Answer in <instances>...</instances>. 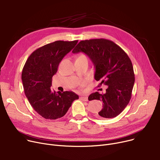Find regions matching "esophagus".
<instances>
[{
    "mask_svg": "<svg viewBox=\"0 0 160 160\" xmlns=\"http://www.w3.org/2000/svg\"><path fill=\"white\" fill-rule=\"evenodd\" d=\"M80 99L83 100V101H88V98L87 96H82L80 97Z\"/></svg>",
    "mask_w": 160,
    "mask_h": 160,
    "instance_id": "obj_1",
    "label": "esophagus"
}]
</instances>
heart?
I'll return each instance as SVG.
<instances>
[{
  "label": "heart",
  "instance_id": "1",
  "mask_svg": "<svg viewBox=\"0 0 160 160\" xmlns=\"http://www.w3.org/2000/svg\"><path fill=\"white\" fill-rule=\"evenodd\" d=\"M82 56H83V55H82Z\"/></svg>",
  "mask_w": 160,
  "mask_h": 160
}]
</instances>
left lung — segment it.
<instances>
[{"mask_svg": "<svg viewBox=\"0 0 160 160\" xmlns=\"http://www.w3.org/2000/svg\"><path fill=\"white\" fill-rule=\"evenodd\" d=\"M72 53H85L93 62L95 79L108 86L106 93H91L89 100H99L103 108L97 117L113 118L119 115L129 103L135 82V75L130 58L114 42L105 39L81 41Z\"/></svg>", "mask_w": 160, "mask_h": 160, "instance_id": "left-lung-1", "label": "left lung"}]
</instances>
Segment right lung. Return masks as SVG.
<instances>
[{
  "label": "right lung",
  "instance_id": "obj_1",
  "mask_svg": "<svg viewBox=\"0 0 160 160\" xmlns=\"http://www.w3.org/2000/svg\"><path fill=\"white\" fill-rule=\"evenodd\" d=\"M77 43L56 41L45 45L33 51L24 64L21 75L24 93L33 110L46 119L61 118L79 98L72 91L56 93L50 89L59 64Z\"/></svg>",
  "mask_w": 160,
  "mask_h": 160
}]
</instances>
